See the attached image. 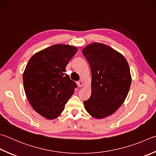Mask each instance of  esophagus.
Masks as SVG:
<instances>
[{
    "label": "esophagus",
    "mask_w": 156,
    "mask_h": 156,
    "mask_svg": "<svg viewBox=\"0 0 156 156\" xmlns=\"http://www.w3.org/2000/svg\"><path fill=\"white\" fill-rule=\"evenodd\" d=\"M77 85H78L79 87H82V86H83V81H82V80L79 81L77 82Z\"/></svg>",
    "instance_id": "1"
}]
</instances>
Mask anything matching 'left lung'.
Wrapping results in <instances>:
<instances>
[{
	"label": "left lung",
	"mask_w": 156,
	"mask_h": 156,
	"mask_svg": "<svg viewBox=\"0 0 156 156\" xmlns=\"http://www.w3.org/2000/svg\"><path fill=\"white\" fill-rule=\"evenodd\" d=\"M82 53L92 73V93L85 108L93 117L105 118L124 103L132 81L130 67L121 54L105 44L92 43Z\"/></svg>",
	"instance_id": "left-lung-1"
}]
</instances>
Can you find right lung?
Segmentation results:
<instances>
[{
    "instance_id": "obj_1",
    "label": "right lung",
    "mask_w": 156,
    "mask_h": 156,
    "mask_svg": "<svg viewBox=\"0 0 156 156\" xmlns=\"http://www.w3.org/2000/svg\"><path fill=\"white\" fill-rule=\"evenodd\" d=\"M77 51L76 47L54 45L37 52L23 73L26 97L35 111L48 119L58 117L75 89L66 66Z\"/></svg>"
}]
</instances>
